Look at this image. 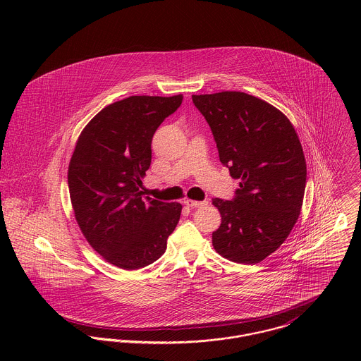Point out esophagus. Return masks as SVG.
<instances>
[{"mask_svg": "<svg viewBox=\"0 0 361 361\" xmlns=\"http://www.w3.org/2000/svg\"><path fill=\"white\" fill-rule=\"evenodd\" d=\"M183 203H185V206L188 207L207 206V202H196V200H192V199H186Z\"/></svg>", "mask_w": 361, "mask_h": 361, "instance_id": "34e87169", "label": "esophagus"}]
</instances>
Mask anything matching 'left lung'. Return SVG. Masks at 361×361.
Segmentation results:
<instances>
[{
    "label": "left lung",
    "mask_w": 361,
    "mask_h": 361,
    "mask_svg": "<svg viewBox=\"0 0 361 361\" xmlns=\"http://www.w3.org/2000/svg\"><path fill=\"white\" fill-rule=\"evenodd\" d=\"M206 118L219 161L240 179L232 200L212 199L222 222L212 246L239 264L274 253L295 226L306 189V159L290 121L242 92L192 96Z\"/></svg>",
    "instance_id": "1"
}]
</instances>
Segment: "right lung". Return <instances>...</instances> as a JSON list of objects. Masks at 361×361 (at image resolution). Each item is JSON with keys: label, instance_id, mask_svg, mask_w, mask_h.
I'll return each instance as SVG.
<instances>
[{"label": "right lung", "instance_id": "right-lung-1", "mask_svg": "<svg viewBox=\"0 0 361 361\" xmlns=\"http://www.w3.org/2000/svg\"><path fill=\"white\" fill-rule=\"evenodd\" d=\"M183 96H130L103 108L80 133L69 162L75 218L90 246L108 262L139 269L166 250L182 206L143 197L155 130Z\"/></svg>", "mask_w": 361, "mask_h": 361}]
</instances>
